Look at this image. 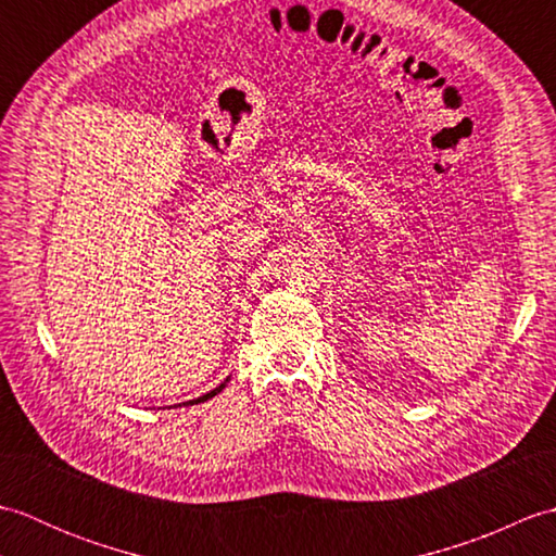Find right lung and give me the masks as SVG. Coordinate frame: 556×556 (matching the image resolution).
Returning <instances> with one entry per match:
<instances>
[{
	"mask_svg": "<svg viewBox=\"0 0 556 556\" xmlns=\"http://www.w3.org/2000/svg\"><path fill=\"white\" fill-rule=\"evenodd\" d=\"M227 382H229V377L227 380H224L219 387H215L212 389V392H207V394H203V396H198V399H191V401H186V404H174V408H179V406H193V404H203V401H207V399H212L215 394H219L224 387H227Z\"/></svg>",
	"mask_w": 556,
	"mask_h": 556,
	"instance_id": "obj_1",
	"label": "right lung"
}]
</instances>
